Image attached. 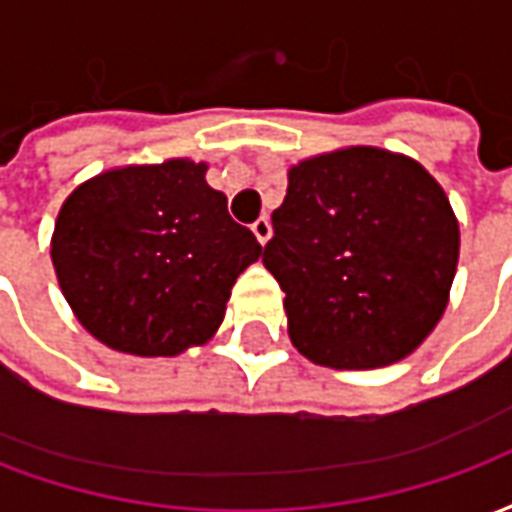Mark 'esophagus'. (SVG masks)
I'll return each mask as SVG.
<instances>
[{
  "mask_svg": "<svg viewBox=\"0 0 512 512\" xmlns=\"http://www.w3.org/2000/svg\"><path fill=\"white\" fill-rule=\"evenodd\" d=\"M252 233H255V238L260 241V244L266 246L268 238H271V222H268L266 216H260L255 224H252Z\"/></svg>",
  "mask_w": 512,
  "mask_h": 512,
  "instance_id": "esophagus-1",
  "label": "esophagus"
}]
</instances>
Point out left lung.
Returning <instances> with one entry per match:
<instances>
[{
    "label": "left lung",
    "mask_w": 512,
    "mask_h": 512,
    "mask_svg": "<svg viewBox=\"0 0 512 512\" xmlns=\"http://www.w3.org/2000/svg\"><path fill=\"white\" fill-rule=\"evenodd\" d=\"M263 266L285 290L288 334L315 365L400 362L447 310L461 233L414 158L345 147L288 172Z\"/></svg>",
    "instance_id": "obj_1"
}]
</instances>
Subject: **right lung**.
Here are the masks:
<instances>
[{"mask_svg": "<svg viewBox=\"0 0 512 512\" xmlns=\"http://www.w3.org/2000/svg\"><path fill=\"white\" fill-rule=\"evenodd\" d=\"M205 169L189 158L109 169L62 202L51 260L95 340L178 356L216 334L235 279L263 246L230 219Z\"/></svg>", "mask_w": 512, "mask_h": 512, "instance_id": "obj_1", "label": "right lung"}]
</instances>
